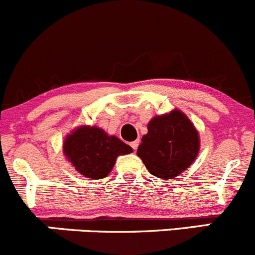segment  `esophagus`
<instances>
[{
	"mask_svg": "<svg viewBox=\"0 0 255 255\" xmlns=\"http://www.w3.org/2000/svg\"><path fill=\"white\" fill-rule=\"evenodd\" d=\"M138 145H139V140H134V141H132V143H130V146H132V148L134 150H136Z\"/></svg>",
	"mask_w": 255,
	"mask_h": 255,
	"instance_id": "34e87169",
	"label": "esophagus"
}]
</instances>
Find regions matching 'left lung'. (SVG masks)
I'll use <instances>...</instances> for the list:
<instances>
[{"instance_id": "obj_1", "label": "left lung", "mask_w": 255, "mask_h": 255, "mask_svg": "<svg viewBox=\"0 0 255 255\" xmlns=\"http://www.w3.org/2000/svg\"><path fill=\"white\" fill-rule=\"evenodd\" d=\"M199 152V135L179 110L155 116L148 123L136 154L152 176L172 179L192 165Z\"/></svg>"}]
</instances>
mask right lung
Segmentation results:
<instances>
[{"label":"right lung","instance_id":"add662e5","mask_svg":"<svg viewBox=\"0 0 255 255\" xmlns=\"http://www.w3.org/2000/svg\"><path fill=\"white\" fill-rule=\"evenodd\" d=\"M133 149L115 135L90 126H80L67 135L63 152L80 175L100 179L111 172L117 156L132 152Z\"/></svg>","mask_w":255,"mask_h":255}]
</instances>
